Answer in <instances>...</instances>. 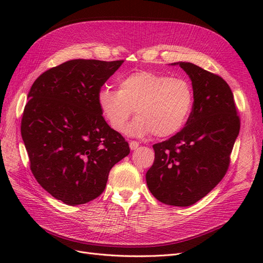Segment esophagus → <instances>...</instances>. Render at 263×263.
Instances as JSON below:
<instances>
[{
  "instance_id": "34e87169",
  "label": "esophagus",
  "mask_w": 263,
  "mask_h": 263,
  "mask_svg": "<svg viewBox=\"0 0 263 263\" xmlns=\"http://www.w3.org/2000/svg\"><path fill=\"white\" fill-rule=\"evenodd\" d=\"M139 147V144L137 141H130L129 142V148L130 150H136Z\"/></svg>"
}]
</instances>
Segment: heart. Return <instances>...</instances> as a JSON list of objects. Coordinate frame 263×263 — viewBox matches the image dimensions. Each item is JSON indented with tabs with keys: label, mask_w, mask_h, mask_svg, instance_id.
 Listing matches in <instances>:
<instances>
[{
	"label": "heart",
	"mask_w": 263,
	"mask_h": 263,
	"mask_svg": "<svg viewBox=\"0 0 263 263\" xmlns=\"http://www.w3.org/2000/svg\"><path fill=\"white\" fill-rule=\"evenodd\" d=\"M117 85L118 90L102 86L98 103L109 126L118 133L125 132L135 109L139 116L127 130L133 136L154 133L159 138L170 137L189 121L194 93L184 79L138 71L119 78Z\"/></svg>",
	"instance_id": "1"
}]
</instances>
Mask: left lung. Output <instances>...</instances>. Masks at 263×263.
<instances>
[{
    "instance_id": "obj_1",
    "label": "left lung",
    "mask_w": 263,
    "mask_h": 263,
    "mask_svg": "<svg viewBox=\"0 0 263 263\" xmlns=\"http://www.w3.org/2000/svg\"><path fill=\"white\" fill-rule=\"evenodd\" d=\"M192 81L193 108L185 127L154 145L148 189L166 205L190 206L224 178L240 129L234 94L224 79L191 62H174Z\"/></svg>"
}]
</instances>
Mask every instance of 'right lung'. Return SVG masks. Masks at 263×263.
Wrapping results in <instances>:
<instances>
[{"mask_svg":"<svg viewBox=\"0 0 263 263\" xmlns=\"http://www.w3.org/2000/svg\"><path fill=\"white\" fill-rule=\"evenodd\" d=\"M124 60L73 59L47 70L30 87L21 133L37 182L67 205L100 196L129 146L105 122L98 93Z\"/></svg>","mask_w":263,"mask_h":263,"instance_id":"obj_1","label":"right lung"}]
</instances>
